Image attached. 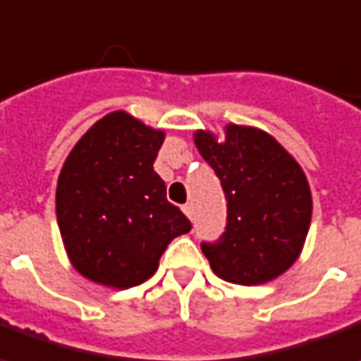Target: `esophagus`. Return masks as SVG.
<instances>
[{
  "label": "esophagus",
  "instance_id": "1",
  "mask_svg": "<svg viewBox=\"0 0 361 361\" xmlns=\"http://www.w3.org/2000/svg\"><path fill=\"white\" fill-rule=\"evenodd\" d=\"M181 209H183V213H185V215H188L190 219H193V205H191V203H185V205H183Z\"/></svg>",
  "mask_w": 361,
  "mask_h": 361
}]
</instances>
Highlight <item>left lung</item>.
<instances>
[{
  "instance_id": "left-lung-1",
  "label": "left lung",
  "mask_w": 361,
  "mask_h": 361,
  "mask_svg": "<svg viewBox=\"0 0 361 361\" xmlns=\"http://www.w3.org/2000/svg\"><path fill=\"white\" fill-rule=\"evenodd\" d=\"M195 146L221 181L225 233L201 243L213 273L233 284H263L298 259L312 217V195L298 161L263 130L225 126V140L195 132Z\"/></svg>"
}]
</instances>
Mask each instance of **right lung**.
Wrapping results in <instances>:
<instances>
[{
	"instance_id": "right-lung-1",
	"label": "right lung",
	"mask_w": 361,
	"mask_h": 361,
	"mask_svg": "<svg viewBox=\"0 0 361 361\" xmlns=\"http://www.w3.org/2000/svg\"><path fill=\"white\" fill-rule=\"evenodd\" d=\"M164 132L110 112L71 149L57 181L68 259L92 283L130 288L156 273L171 239L191 229L154 171Z\"/></svg>"
}]
</instances>
